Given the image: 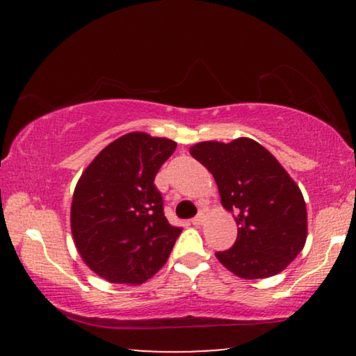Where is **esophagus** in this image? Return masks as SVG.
<instances>
[{
    "mask_svg": "<svg viewBox=\"0 0 356 356\" xmlns=\"http://www.w3.org/2000/svg\"><path fill=\"white\" fill-rule=\"evenodd\" d=\"M204 218H206V217H204V213H199V216H196V217L193 218L191 223H193V225H202Z\"/></svg>",
    "mask_w": 356,
    "mask_h": 356,
    "instance_id": "34e87169",
    "label": "esophagus"
}]
</instances>
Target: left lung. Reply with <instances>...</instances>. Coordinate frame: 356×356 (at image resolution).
<instances>
[{
	"mask_svg": "<svg viewBox=\"0 0 356 356\" xmlns=\"http://www.w3.org/2000/svg\"><path fill=\"white\" fill-rule=\"evenodd\" d=\"M189 152L213 175L222 206L235 212L238 236L217 259L241 279L279 274L303 250L308 232L300 188L269 150L240 138L199 143Z\"/></svg>",
	"mask_w": 356,
	"mask_h": 356,
	"instance_id": "8db88e82",
	"label": "left lung"
}]
</instances>
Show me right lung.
Listing matches in <instances>:
<instances>
[{
    "instance_id": "add662e5",
    "label": "right lung",
    "mask_w": 356,
    "mask_h": 356,
    "mask_svg": "<svg viewBox=\"0 0 356 356\" xmlns=\"http://www.w3.org/2000/svg\"><path fill=\"white\" fill-rule=\"evenodd\" d=\"M177 143L145 133L121 136L77 181L71 230L77 251L111 284H143L162 269L183 228L168 223L154 179Z\"/></svg>"
}]
</instances>
